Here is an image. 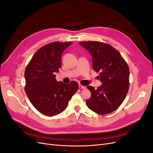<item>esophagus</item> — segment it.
Masks as SVG:
<instances>
[{
  "instance_id": "34e87169",
  "label": "esophagus",
  "mask_w": 153,
  "mask_h": 153,
  "mask_svg": "<svg viewBox=\"0 0 153 153\" xmlns=\"http://www.w3.org/2000/svg\"><path fill=\"white\" fill-rule=\"evenodd\" d=\"M79 88H80V89H86V87H85V86H84V85H81V84H79Z\"/></svg>"
}]
</instances>
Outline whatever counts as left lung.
Masks as SVG:
<instances>
[{
  "mask_svg": "<svg viewBox=\"0 0 153 153\" xmlns=\"http://www.w3.org/2000/svg\"><path fill=\"white\" fill-rule=\"evenodd\" d=\"M80 44L91 53L94 70L103 83L96 89L87 86L91 92L86 101L88 108L95 113L113 112L122 104L129 87V69L118 51L109 44L99 41H82Z\"/></svg>",
  "mask_w": 153,
  "mask_h": 153,
  "instance_id": "8db88e82",
  "label": "left lung"
}]
</instances>
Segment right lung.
Instances as JSON below:
<instances>
[{
	"mask_svg": "<svg viewBox=\"0 0 153 153\" xmlns=\"http://www.w3.org/2000/svg\"><path fill=\"white\" fill-rule=\"evenodd\" d=\"M73 42L50 43L40 48L25 68V91L30 103L47 116L61 114L78 89L75 81L65 84L55 79V73L61 68L63 51Z\"/></svg>",
	"mask_w": 153,
	"mask_h": 153,
	"instance_id": "add662e5",
	"label": "right lung"
}]
</instances>
